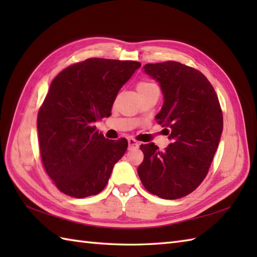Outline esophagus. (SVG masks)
Listing matches in <instances>:
<instances>
[{"mask_svg":"<svg viewBox=\"0 0 257 257\" xmlns=\"http://www.w3.org/2000/svg\"><path fill=\"white\" fill-rule=\"evenodd\" d=\"M128 145H129V149H136V148H138V147H139L138 141L133 139V138L128 139Z\"/></svg>","mask_w":257,"mask_h":257,"instance_id":"obj_1","label":"esophagus"}]
</instances>
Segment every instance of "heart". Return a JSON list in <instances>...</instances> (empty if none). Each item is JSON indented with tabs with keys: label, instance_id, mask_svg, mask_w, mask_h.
Wrapping results in <instances>:
<instances>
[{
	"label": "heart",
	"instance_id": "1",
	"mask_svg": "<svg viewBox=\"0 0 257 257\" xmlns=\"http://www.w3.org/2000/svg\"><path fill=\"white\" fill-rule=\"evenodd\" d=\"M152 86H155V85L151 83H147V81H139L137 86H136V88H137L138 92H140V91H144L146 89L150 88V87H152Z\"/></svg>",
	"mask_w": 257,
	"mask_h": 257
}]
</instances>
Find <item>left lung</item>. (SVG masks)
Returning <instances> with one entry per match:
<instances>
[{
  "label": "left lung",
  "mask_w": 257,
  "mask_h": 257,
  "mask_svg": "<svg viewBox=\"0 0 257 257\" xmlns=\"http://www.w3.org/2000/svg\"><path fill=\"white\" fill-rule=\"evenodd\" d=\"M160 84L163 105L156 116L171 144L159 151L141 145L139 178L150 193L166 200L183 198L206 177L223 130V114L213 86L198 69L168 61L145 65Z\"/></svg>",
  "instance_id": "obj_1"
}]
</instances>
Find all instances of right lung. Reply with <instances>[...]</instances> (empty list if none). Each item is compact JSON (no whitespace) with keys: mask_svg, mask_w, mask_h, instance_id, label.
Masks as SVG:
<instances>
[{"mask_svg":"<svg viewBox=\"0 0 257 257\" xmlns=\"http://www.w3.org/2000/svg\"><path fill=\"white\" fill-rule=\"evenodd\" d=\"M140 66L88 58L52 81L37 114L38 140L45 171L64 194L83 199L105 189L128 141L106 139L94 122L110 116L118 91Z\"/></svg>","mask_w":257,"mask_h":257,"instance_id":"right-lung-1","label":"right lung"}]
</instances>
